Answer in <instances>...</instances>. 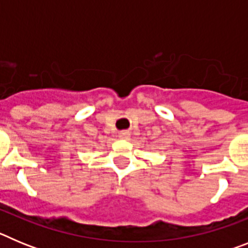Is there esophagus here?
<instances>
[{"instance_id": "obj_1", "label": "esophagus", "mask_w": 248, "mask_h": 248, "mask_svg": "<svg viewBox=\"0 0 248 248\" xmlns=\"http://www.w3.org/2000/svg\"><path fill=\"white\" fill-rule=\"evenodd\" d=\"M118 137L122 140H128L129 138H130V134H129V131H120Z\"/></svg>"}]
</instances>
